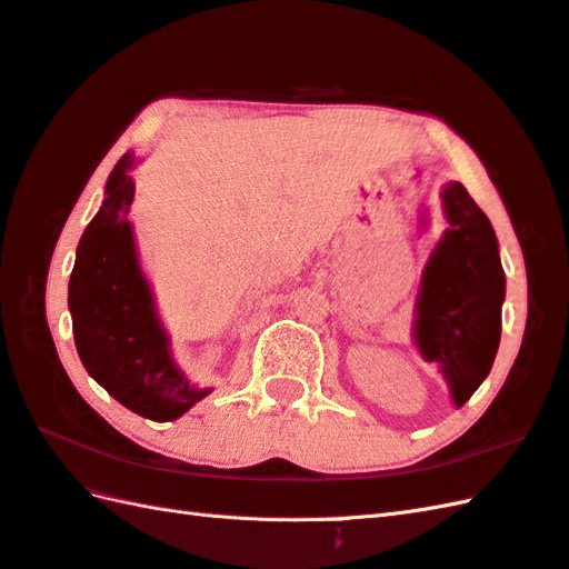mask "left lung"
<instances>
[{"mask_svg":"<svg viewBox=\"0 0 569 569\" xmlns=\"http://www.w3.org/2000/svg\"><path fill=\"white\" fill-rule=\"evenodd\" d=\"M441 198L448 230L421 276L415 341L463 407L495 363L507 279L492 224L463 183H446Z\"/></svg>","mask_w":569,"mask_h":569,"instance_id":"obj_1","label":"left lung"}]
</instances>
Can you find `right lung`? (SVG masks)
Wrapping results in <instances>:
<instances>
[{
  "label": "right lung",
  "mask_w": 569,
  "mask_h": 569,
  "mask_svg": "<svg viewBox=\"0 0 569 569\" xmlns=\"http://www.w3.org/2000/svg\"><path fill=\"white\" fill-rule=\"evenodd\" d=\"M133 152L116 162L99 213L77 244L68 306L79 359L99 386L144 419L171 421L203 400L169 351L128 222Z\"/></svg>",
  "instance_id": "right-lung-1"
}]
</instances>
